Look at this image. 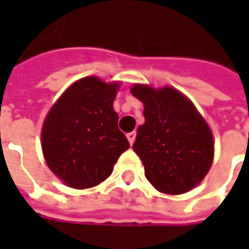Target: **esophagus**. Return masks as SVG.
<instances>
[{"label": "esophagus", "mask_w": 249, "mask_h": 249, "mask_svg": "<svg viewBox=\"0 0 249 249\" xmlns=\"http://www.w3.org/2000/svg\"><path fill=\"white\" fill-rule=\"evenodd\" d=\"M127 140H129L130 144H133V142H134V140H136V133H134V131L129 133V134H127Z\"/></svg>", "instance_id": "34e87169"}]
</instances>
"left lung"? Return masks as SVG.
I'll use <instances>...</instances> for the list:
<instances>
[{
    "mask_svg": "<svg viewBox=\"0 0 249 249\" xmlns=\"http://www.w3.org/2000/svg\"><path fill=\"white\" fill-rule=\"evenodd\" d=\"M131 94L144 104L145 123L137 130L134 152L145 177L160 193L183 194L206 176L213 140L206 122L180 91L136 84Z\"/></svg>",
    "mask_w": 249,
    "mask_h": 249,
    "instance_id": "8db88e82",
    "label": "left lung"
}]
</instances>
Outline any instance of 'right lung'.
Masks as SVG:
<instances>
[{
    "label": "right lung",
    "mask_w": 249,
    "mask_h": 249,
    "mask_svg": "<svg viewBox=\"0 0 249 249\" xmlns=\"http://www.w3.org/2000/svg\"><path fill=\"white\" fill-rule=\"evenodd\" d=\"M118 89V83L84 77L63 92L44 120L47 165L69 187L98 186L130 147L113 110Z\"/></svg>",
    "instance_id": "1"
}]
</instances>
